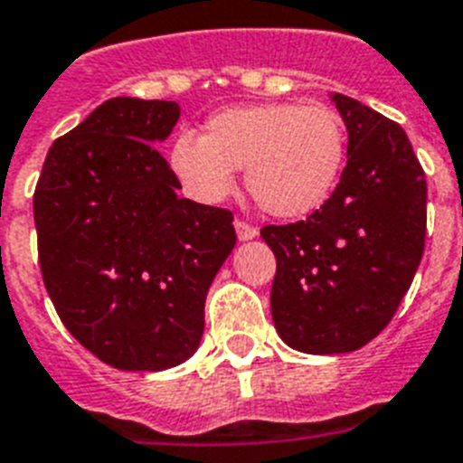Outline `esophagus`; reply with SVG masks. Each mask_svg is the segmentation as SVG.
Returning a JSON list of instances; mask_svg holds the SVG:
<instances>
[{
  "instance_id": "1",
  "label": "esophagus",
  "mask_w": 463,
  "mask_h": 463,
  "mask_svg": "<svg viewBox=\"0 0 463 463\" xmlns=\"http://www.w3.org/2000/svg\"><path fill=\"white\" fill-rule=\"evenodd\" d=\"M236 227V234H239L241 241H248V239H255L257 234H260V229L255 227V224L245 222V220H236L234 222Z\"/></svg>"
}]
</instances>
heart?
Instances as JSON below:
<instances>
[{"mask_svg":"<svg viewBox=\"0 0 463 463\" xmlns=\"http://www.w3.org/2000/svg\"><path fill=\"white\" fill-rule=\"evenodd\" d=\"M345 155V125L336 110L271 101L220 110L203 125V137L175 138L169 162L196 202L227 199L236 169H245V185L261 211L301 218L329 199Z\"/></svg>","mask_w":463,"mask_h":463,"instance_id":"heart-1","label":"heart"}]
</instances>
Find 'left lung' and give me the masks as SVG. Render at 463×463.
Instances as JSON below:
<instances>
[{"instance_id": "obj_1", "label": "left lung", "mask_w": 463, "mask_h": 463, "mask_svg": "<svg viewBox=\"0 0 463 463\" xmlns=\"http://www.w3.org/2000/svg\"><path fill=\"white\" fill-rule=\"evenodd\" d=\"M347 127V165L306 220L267 224L278 261L271 315L289 347L341 354L390 325L415 278L427 234V178L406 132L334 92Z\"/></svg>"}]
</instances>
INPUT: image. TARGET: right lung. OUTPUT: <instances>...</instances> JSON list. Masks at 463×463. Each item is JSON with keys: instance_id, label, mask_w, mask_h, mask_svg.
<instances>
[{"instance_id": "1", "label": "right lung", "mask_w": 463, "mask_h": 463, "mask_svg": "<svg viewBox=\"0 0 463 463\" xmlns=\"http://www.w3.org/2000/svg\"><path fill=\"white\" fill-rule=\"evenodd\" d=\"M175 101L116 97L51 146L34 190L43 285L85 350L122 371L194 354L213 278L236 245L227 208L181 199L153 143Z\"/></svg>"}]
</instances>
